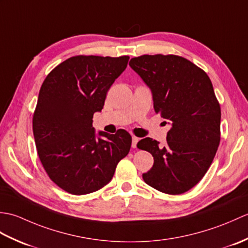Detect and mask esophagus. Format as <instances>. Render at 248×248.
Here are the masks:
<instances>
[{
	"mask_svg": "<svg viewBox=\"0 0 248 248\" xmlns=\"http://www.w3.org/2000/svg\"><path fill=\"white\" fill-rule=\"evenodd\" d=\"M140 140V139L139 138H136V136H132V147L133 148H135L136 147V144H138V141Z\"/></svg>",
	"mask_w": 248,
	"mask_h": 248,
	"instance_id": "1",
	"label": "esophagus"
}]
</instances>
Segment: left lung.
Wrapping results in <instances>:
<instances>
[{
    "label": "left lung",
    "instance_id": "left-lung-1",
    "mask_svg": "<svg viewBox=\"0 0 248 248\" xmlns=\"http://www.w3.org/2000/svg\"><path fill=\"white\" fill-rule=\"evenodd\" d=\"M129 65L151 89L155 113L171 125L164 146L150 138L138 143L155 160L144 181L165 194L186 193L203 178L219 145L220 107L211 80L178 55H141Z\"/></svg>",
    "mask_w": 248,
    "mask_h": 248
}]
</instances>
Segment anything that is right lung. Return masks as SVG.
Returning <instances> with one entry per match:
<instances>
[{"label": "right lung", "mask_w": 248, "mask_h": 248, "mask_svg": "<svg viewBox=\"0 0 248 248\" xmlns=\"http://www.w3.org/2000/svg\"><path fill=\"white\" fill-rule=\"evenodd\" d=\"M129 56L77 55L52 70L40 87L33 115L39 160L57 186L85 195L112 180L118 162L129 154L132 138L96 132L93 117L107 93L127 68Z\"/></svg>", "instance_id": "1"}]
</instances>
